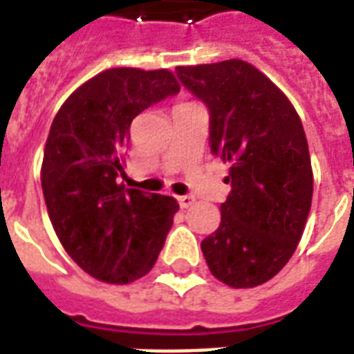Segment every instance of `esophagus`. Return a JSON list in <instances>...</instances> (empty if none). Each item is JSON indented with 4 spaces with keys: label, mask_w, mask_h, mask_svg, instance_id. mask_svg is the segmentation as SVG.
<instances>
[{
    "label": "esophagus",
    "mask_w": 354,
    "mask_h": 354,
    "mask_svg": "<svg viewBox=\"0 0 354 354\" xmlns=\"http://www.w3.org/2000/svg\"><path fill=\"white\" fill-rule=\"evenodd\" d=\"M178 198V204H180V208H189L191 204L195 203V198L191 197V195H180Z\"/></svg>",
    "instance_id": "1"
}]
</instances>
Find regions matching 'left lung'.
Returning a JSON list of instances; mask_svg holds the SVG:
<instances>
[{
	"label": "left lung",
	"mask_w": 354,
	"mask_h": 354,
	"mask_svg": "<svg viewBox=\"0 0 354 354\" xmlns=\"http://www.w3.org/2000/svg\"><path fill=\"white\" fill-rule=\"evenodd\" d=\"M178 78L210 109L212 153L229 163L232 191L201 250L212 276L232 289L266 283L302 238L313 170L289 97L243 59L180 65Z\"/></svg>",
	"instance_id": "8db88e82"
}]
</instances>
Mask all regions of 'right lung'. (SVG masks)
Returning a JSON list of instances; mask_svg holds the SVG:
<instances>
[{
    "instance_id": "add662e5",
    "label": "right lung",
    "mask_w": 354,
    "mask_h": 354,
    "mask_svg": "<svg viewBox=\"0 0 354 354\" xmlns=\"http://www.w3.org/2000/svg\"><path fill=\"white\" fill-rule=\"evenodd\" d=\"M178 91L169 69H106L78 86L52 122L41 165L46 210L69 257L99 281L131 283L163 250L178 203L120 184L122 151L131 122Z\"/></svg>"
}]
</instances>
